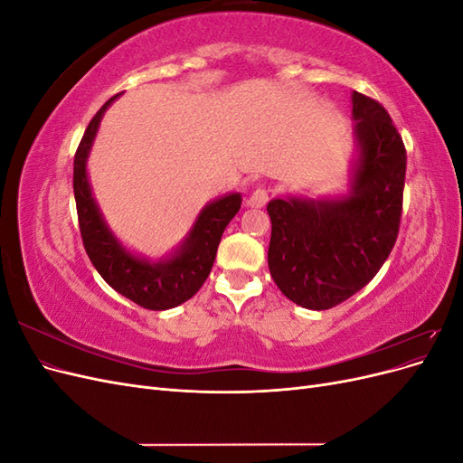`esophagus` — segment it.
Instances as JSON below:
<instances>
[{
    "instance_id": "esophagus-1",
    "label": "esophagus",
    "mask_w": 463,
    "mask_h": 463,
    "mask_svg": "<svg viewBox=\"0 0 463 463\" xmlns=\"http://www.w3.org/2000/svg\"><path fill=\"white\" fill-rule=\"evenodd\" d=\"M269 199H270V193H269V189L257 187L253 193L249 194L247 204H249L250 208H262L266 203H269Z\"/></svg>"
}]
</instances>
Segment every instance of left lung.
Returning <instances> with one entry per match:
<instances>
[{"mask_svg": "<svg viewBox=\"0 0 463 463\" xmlns=\"http://www.w3.org/2000/svg\"><path fill=\"white\" fill-rule=\"evenodd\" d=\"M359 158L340 199H274L269 269L288 299L325 311L365 288L396 243L403 203L405 146L388 111L352 94Z\"/></svg>", "mask_w": 463, "mask_h": 463, "instance_id": "8db88e82", "label": "left lung"}]
</instances>
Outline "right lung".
Instances as JSON below:
<instances>
[{"mask_svg":"<svg viewBox=\"0 0 463 463\" xmlns=\"http://www.w3.org/2000/svg\"><path fill=\"white\" fill-rule=\"evenodd\" d=\"M116 94L96 111L80 138L73 162V191L82 245L94 269L123 298L150 311H165L185 303L201 289L216 259V250L232 218L240 213L241 194L232 193L206 204L184 241L172 257L158 262L129 253L109 232L98 208L87 177V158L98 125Z\"/></svg>","mask_w":463,"mask_h":463,"instance_id":"add662e5","label":"right lung"}]
</instances>
